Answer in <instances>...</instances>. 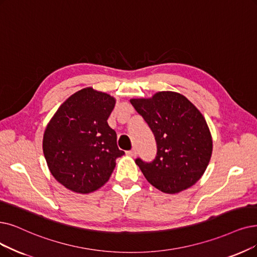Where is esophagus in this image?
Instances as JSON below:
<instances>
[{
  "mask_svg": "<svg viewBox=\"0 0 257 257\" xmlns=\"http://www.w3.org/2000/svg\"><path fill=\"white\" fill-rule=\"evenodd\" d=\"M126 154L131 157H135V156H137V151H136V149H133V150L126 152Z\"/></svg>",
  "mask_w": 257,
  "mask_h": 257,
  "instance_id": "1",
  "label": "esophagus"
}]
</instances>
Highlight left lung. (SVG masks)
<instances>
[{
    "label": "left lung",
    "mask_w": 257,
    "mask_h": 257,
    "mask_svg": "<svg viewBox=\"0 0 257 257\" xmlns=\"http://www.w3.org/2000/svg\"><path fill=\"white\" fill-rule=\"evenodd\" d=\"M130 101L157 142L155 160H136L147 180L166 194L194 186L206 172L213 151L211 132L200 110L187 97L171 90Z\"/></svg>",
    "instance_id": "obj_1"
}]
</instances>
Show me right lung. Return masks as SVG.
<instances>
[{
	"label": "right lung",
	"instance_id": "1",
	"mask_svg": "<svg viewBox=\"0 0 257 257\" xmlns=\"http://www.w3.org/2000/svg\"><path fill=\"white\" fill-rule=\"evenodd\" d=\"M116 99L93 87L68 97L44 131L43 153L55 179L79 194L99 190L109 179L124 152L107 123Z\"/></svg>",
	"mask_w": 257,
	"mask_h": 257
}]
</instances>
